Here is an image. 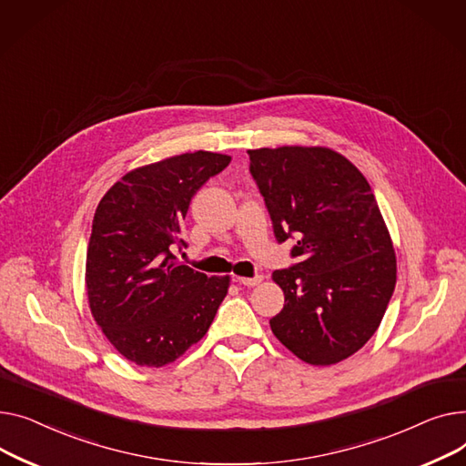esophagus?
I'll return each mask as SVG.
<instances>
[{
  "label": "esophagus",
  "mask_w": 466,
  "mask_h": 466,
  "mask_svg": "<svg viewBox=\"0 0 466 466\" xmlns=\"http://www.w3.org/2000/svg\"><path fill=\"white\" fill-rule=\"evenodd\" d=\"M261 280H263V277H254V279H237V282L240 284V286H248V288H254V286H258V284H261Z\"/></svg>",
  "instance_id": "obj_1"
}]
</instances>
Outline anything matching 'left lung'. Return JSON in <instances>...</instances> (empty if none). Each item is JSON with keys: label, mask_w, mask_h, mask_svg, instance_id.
I'll list each match as a JSON object with an SVG mask.
<instances>
[{"label": "left lung", "mask_w": 466, "mask_h": 466, "mask_svg": "<svg viewBox=\"0 0 466 466\" xmlns=\"http://www.w3.org/2000/svg\"><path fill=\"white\" fill-rule=\"evenodd\" d=\"M250 173L279 242L297 244L272 272L284 309L275 337L305 363L335 365L376 333L397 282V259L376 198L342 154L325 147L248 150Z\"/></svg>", "instance_id": "8db88e82"}]
</instances>
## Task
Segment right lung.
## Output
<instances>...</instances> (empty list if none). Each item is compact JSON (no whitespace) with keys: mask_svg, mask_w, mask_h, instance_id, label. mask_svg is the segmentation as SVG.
Instances as JSON below:
<instances>
[{"mask_svg":"<svg viewBox=\"0 0 466 466\" xmlns=\"http://www.w3.org/2000/svg\"><path fill=\"white\" fill-rule=\"evenodd\" d=\"M231 157L198 150L122 177L99 201L86 252V291L96 323L126 360L173 363L199 342L228 295L229 277H207L173 254L186 248L191 198Z\"/></svg>","mask_w":466,"mask_h":466,"instance_id":"right-lung-1","label":"right lung"}]
</instances>
